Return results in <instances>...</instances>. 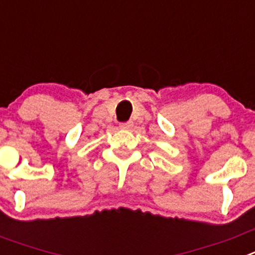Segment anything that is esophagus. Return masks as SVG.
Segmentation results:
<instances>
[{
    "label": "esophagus",
    "mask_w": 255,
    "mask_h": 255,
    "mask_svg": "<svg viewBox=\"0 0 255 255\" xmlns=\"http://www.w3.org/2000/svg\"><path fill=\"white\" fill-rule=\"evenodd\" d=\"M134 126V124H132V121H128V123H121L120 124V128L123 130H130Z\"/></svg>",
    "instance_id": "34e87169"
}]
</instances>
